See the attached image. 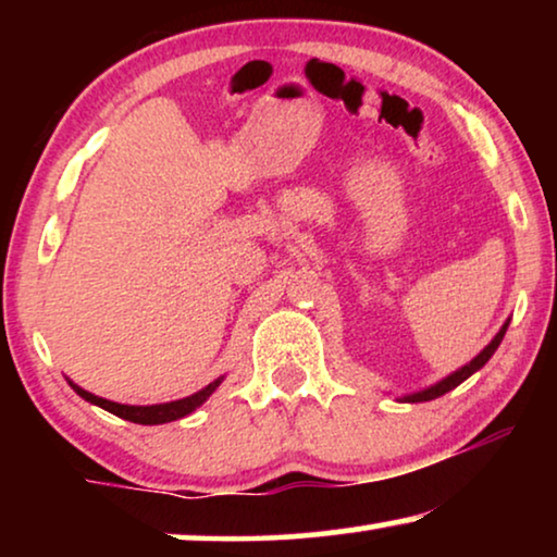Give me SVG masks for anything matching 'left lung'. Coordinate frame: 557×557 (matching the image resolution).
Here are the masks:
<instances>
[{
	"label": "left lung",
	"mask_w": 557,
	"mask_h": 557,
	"mask_svg": "<svg viewBox=\"0 0 557 557\" xmlns=\"http://www.w3.org/2000/svg\"><path fill=\"white\" fill-rule=\"evenodd\" d=\"M507 326H509V322H505V326H502V330L497 332V337H494L490 345H486L482 352H479L474 360H471L469 364H463L461 370H456V372H451V375L448 377H444L441 380V383H436V385H431L429 391H421V393H413V395H406V398L403 400H408V403H423V400H433V398H441V395L444 393H448V391H454L456 385H461L463 380H467L469 375H474L476 370H482L484 364H486V360H490V357L497 352V347H499V342H502V337H505V332H507Z\"/></svg>",
	"instance_id": "obj_1"
}]
</instances>
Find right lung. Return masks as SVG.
Masks as SVG:
<instances>
[{"label":"right lung","mask_w":557,"mask_h":557,"mask_svg":"<svg viewBox=\"0 0 557 557\" xmlns=\"http://www.w3.org/2000/svg\"><path fill=\"white\" fill-rule=\"evenodd\" d=\"M218 377L215 383H210L208 387H202L200 393L189 395V398H182V400H172V403H162V406H121V403H113V400H106V398H98V395L83 391V387L73 385V391L81 395V398H86L88 403H94V406L109 410V413L124 418V421H132V423H141V425H159V423H170V421H177V418H185L193 413L195 408H200L205 400L210 398L212 393H215V387L220 385Z\"/></svg>","instance_id":"1"}]
</instances>
